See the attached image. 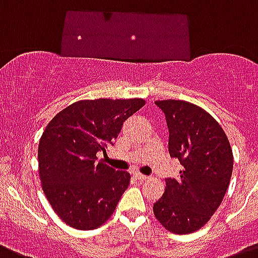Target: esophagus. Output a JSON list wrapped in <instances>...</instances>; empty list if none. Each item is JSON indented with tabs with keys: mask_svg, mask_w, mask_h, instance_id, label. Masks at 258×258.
Here are the masks:
<instances>
[{
	"mask_svg": "<svg viewBox=\"0 0 258 258\" xmlns=\"http://www.w3.org/2000/svg\"><path fill=\"white\" fill-rule=\"evenodd\" d=\"M134 177H135L136 179H140V181H144V179H148V177L144 176V174H142V173H139V172H135V173H134Z\"/></svg>",
	"mask_w": 258,
	"mask_h": 258,
	"instance_id": "34e87169",
	"label": "esophagus"
}]
</instances>
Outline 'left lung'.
Returning a JSON list of instances; mask_svg holds the SVG:
<instances>
[{"instance_id": "1", "label": "left lung", "mask_w": 258, "mask_h": 258, "mask_svg": "<svg viewBox=\"0 0 258 258\" xmlns=\"http://www.w3.org/2000/svg\"><path fill=\"white\" fill-rule=\"evenodd\" d=\"M155 103L166 116L169 155L179 160L182 169L177 178L165 179L153 214L169 232H196L226 196L233 169L232 148L222 125L202 107L179 99Z\"/></svg>"}]
</instances>
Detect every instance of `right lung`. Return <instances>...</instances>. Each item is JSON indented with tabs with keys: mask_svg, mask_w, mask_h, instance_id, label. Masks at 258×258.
Here are the masks:
<instances>
[{
	"mask_svg": "<svg viewBox=\"0 0 258 258\" xmlns=\"http://www.w3.org/2000/svg\"><path fill=\"white\" fill-rule=\"evenodd\" d=\"M143 98L81 99L57 112L38 147L39 178L53 211L76 229H96L114 214L128 187V172L98 161Z\"/></svg>",
	"mask_w": 258,
	"mask_h": 258,
	"instance_id": "right-lung-1",
	"label": "right lung"
}]
</instances>
